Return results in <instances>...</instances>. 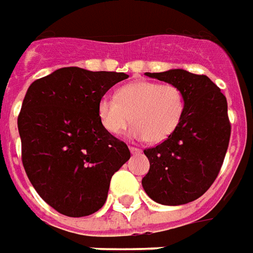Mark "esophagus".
I'll return each instance as SVG.
<instances>
[{"instance_id":"34e87169","label":"esophagus","mask_w":253,"mask_h":253,"mask_svg":"<svg viewBox=\"0 0 253 253\" xmlns=\"http://www.w3.org/2000/svg\"><path fill=\"white\" fill-rule=\"evenodd\" d=\"M129 150H130V153H132V154H139V153L142 151L140 149H137V147H132V146L129 147Z\"/></svg>"}]
</instances>
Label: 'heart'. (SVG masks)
Returning <instances> with one entry per match:
<instances>
[{
	"label": "heart",
	"instance_id": "obj_1",
	"mask_svg": "<svg viewBox=\"0 0 253 253\" xmlns=\"http://www.w3.org/2000/svg\"><path fill=\"white\" fill-rule=\"evenodd\" d=\"M184 109L186 96L176 85L135 81L117 90V97H100L97 117L110 135L121 133L132 121L130 136L161 143L177 129Z\"/></svg>",
	"mask_w": 253,
	"mask_h": 253
}]
</instances>
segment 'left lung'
Instances as JSON below:
<instances>
[{
  "label": "left lung",
  "instance_id": "8db88e82",
  "mask_svg": "<svg viewBox=\"0 0 253 253\" xmlns=\"http://www.w3.org/2000/svg\"><path fill=\"white\" fill-rule=\"evenodd\" d=\"M146 76L179 86L186 96V109L167 140L144 150L150 169L142 186L158 204L191 203L210 189L222 168L231 132L227 100L207 76L183 69Z\"/></svg>",
  "mask_w": 253,
  "mask_h": 253
}]
</instances>
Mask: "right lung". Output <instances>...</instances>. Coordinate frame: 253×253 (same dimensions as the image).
<instances>
[{
	"instance_id": "1",
	"label": "right lung",
	"mask_w": 253,
	"mask_h": 253,
	"mask_svg": "<svg viewBox=\"0 0 253 253\" xmlns=\"http://www.w3.org/2000/svg\"><path fill=\"white\" fill-rule=\"evenodd\" d=\"M128 76L63 67L31 84L17 118L22 161L33 187L62 215L88 216L107 200L128 146L103 129L97 102Z\"/></svg>"
}]
</instances>
